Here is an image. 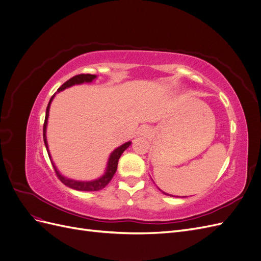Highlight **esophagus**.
Returning <instances> with one entry per match:
<instances>
[{
  "instance_id": "34e87169",
  "label": "esophagus",
  "mask_w": 261,
  "mask_h": 261,
  "mask_svg": "<svg viewBox=\"0 0 261 261\" xmlns=\"http://www.w3.org/2000/svg\"><path fill=\"white\" fill-rule=\"evenodd\" d=\"M150 133H151V129H150V127H148L147 125H144L141 126V127L138 129L137 134L138 136H143V137H147L150 135Z\"/></svg>"
}]
</instances>
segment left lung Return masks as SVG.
<instances>
[{
	"label": "left lung",
	"mask_w": 261,
	"mask_h": 261,
	"mask_svg": "<svg viewBox=\"0 0 261 261\" xmlns=\"http://www.w3.org/2000/svg\"><path fill=\"white\" fill-rule=\"evenodd\" d=\"M160 189V188H159ZM160 191H161V189H160ZM162 192V191H161ZM164 195H168V196H172V195H170V194H167V193H164V192H162ZM173 197H175V196H173Z\"/></svg>",
	"instance_id": "8db88e82"
}]
</instances>
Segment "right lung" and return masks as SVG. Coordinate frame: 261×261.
Returning <instances> with one entry per match:
<instances>
[{
	"label": "right lung",
	"mask_w": 261,
	"mask_h": 261,
	"mask_svg": "<svg viewBox=\"0 0 261 261\" xmlns=\"http://www.w3.org/2000/svg\"><path fill=\"white\" fill-rule=\"evenodd\" d=\"M97 78V75H91V74H82V75H76L74 77L70 78L66 83L63 84L60 88L58 89V91L55 92L53 96L51 97L50 101H49V105L46 107V111H45V120H44V124H43V140H44V145L46 148V151H48L49 158H50V161L53 165V168L55 170V173H57L58 177L60 178V180L62 181L63 184L66 185L69 188H73L76 189V191H82V192H97L100 191V189L105 188L108 184L109 181L112 179V177L114 176L116 169H117V162L118 159H120V156L122 155V153L125 151L126 149H127L132 141H127V143H125L123 145H121L120 147L115 148L113 151L110 153L109 155V159L107 162V167H106V171L103 174H102L100 177L98 178H94L91 180H80V179H74V178H69L65 175H63L62 173L59 171V169L57 168V165L53 162L52 160V156L50 153V150H49V145H48V139H46V127H48V118H49V112H50V107L52 101L55 97V94L60 91L65 90L66 88H69V87H73L75 85H82L85 83H92L94 80Z\"/></svg>",
	"instance_id": "right-lung-1"
}]
</instances>
